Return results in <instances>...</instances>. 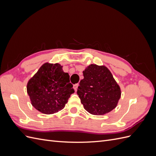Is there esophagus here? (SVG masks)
<instances>
[{"mask_svg":"<svg viewBox=\"0 0 156 156\" xmlns=\"http://www.w3.org/2000/svg\"><path fill=\"white\" fill-rule=\"evenodd\" d=\"M78 87H79V84H74V85H73V88H74L75 92H76V91L77 90Z\"/></svg>","mask_w":156,"mask_h":156,"instance_id":"1","label":"esophagus"}]
</instances>
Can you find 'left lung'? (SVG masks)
Instances as JSON below:
<instances>
[{
    "mask_svg": "<svg viewBox=\"0 0 156 156\" xmlns=\"http://www.w3.org/2000/svg\"><path fill=\"white\" fill-rule=\"evenodd\" d=\"M77 94L84 109L94 115H103L116 107L121 90L105 66L90 64L83 72Z\"/></svg>",
    "mask_w": 156,
    "mask_h": 156,
    "instance_id": "obj_1",
    "label": "left lung"
}]
</instances>
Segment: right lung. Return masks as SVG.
I'll list each match as a JSON object with an SVG mask.
<instances>
[{
    "label": "right lung",
    "mask_w": 156,
    "mask_h": 156,
    "mask_svg": "<svg viewBox=\"0 0 156 156\" xmlns=\"http://www.w3.org/2000/svg\"><path fill=\"white\" fill-rule=\"evenodd\" d=\"M27 93L32 106L46 115L62 109L74 93L69 75L60 64L45 63L27 83Z\"/></svg>",
    "instance_id": "right-lung-1"
}]
</instances>
